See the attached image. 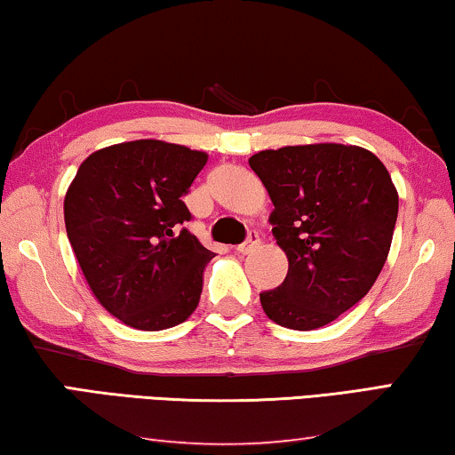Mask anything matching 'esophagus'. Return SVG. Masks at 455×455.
<instances>
[{
    "mask_svg": "<svg viewBox=\"0 0 455 455\" xmlns=\"http://www.w3.org/2000/svg\"><path fill=\"white\" fill-rule=\"evenodd\" d=\"M258 246H260V235H258V232H250L246 242L237 246V251H240V254H250V251H254Z\"/></svg>",
    "mask_w": 455,
    "mask_h": 455,
    "instance_id": "obj_1",
    "label": "esophagus"
}]
</instances>
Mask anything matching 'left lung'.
<instances>
[{
    "instance_id": "8db88e82",
    "label": "left lung",
    "mask_w": 455,
    "mask_h": 455,
    "mask_svg": "<svg viewBox=\"0 0 455 455\" xmlns=\"http://www.w3.org/2000/svg\"><path fill=\"white\" fill-rule=\"evenodd\" d=\"M248 163L270 195L272 235L289 258L283 284L260 292L264 313L299 331L331 323L387 262L398 215L387 166L344 144L284 146Z\"/></svg>"
}]
</instances>
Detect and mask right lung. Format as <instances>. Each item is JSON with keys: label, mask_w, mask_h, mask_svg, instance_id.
<instances>
[{"label": "right lung", "mask_w": 455, "mask_h": 455, "mask_svg": "<svg viewBox=\"0 0 455 455\" xmlns=\"http://www.w3.org/2000/svg\"><path fill=\"white\" fill-rule=\"evenodd\" d=\"M205 163L187 146L134 140L87 156L68 187L67 235L89 289L134 330H169L197 309L215 254L183 228V195Z\"/></svg>", "instance_id": "right-lung-1"}]
</instances>
